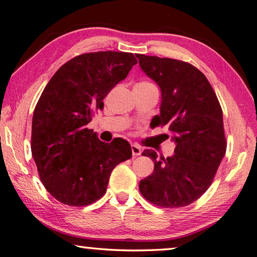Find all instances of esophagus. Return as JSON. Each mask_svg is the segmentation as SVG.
<instances>
[{
    "instance_id": "obj_1",
    "label": "esophagus",
    "mask_w": 257,
    "mask_h": 257,
    "mask_svg": "<svg viewBox=\"0 0 257 257\" xmlns=\"http://www.w3.org/2000/svg\"><path fill=\"white\" fill-rule=\"evenodd\" d=\"M131 150H132V155H133V157H138V156H140L141 155V148L139 146H137V145H132L131 146Z\"/></svg>"
}]
</instances>
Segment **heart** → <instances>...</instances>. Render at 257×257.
Segmentation results:
<instances>
[{
    "mask_svg": "<svg viewBox=\"0 0 257 257\" xmlns=\"http://www.w3.org/2000/svg\"><path fill=\"white\" fill-rule=\"evenodd\" d=\"M139 84H150V83H148V82H142V83H139Z\"/></svg>",
    "mask_w": 257,
    "mask_h": 257,
    "instance_id": "b5f03b06",
    "label": "heart"
}]
</instances>
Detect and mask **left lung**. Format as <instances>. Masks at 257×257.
I'll return each mask as SVG.
<instances>
[{"label": "left lung", "mask_w": 257, "mask_h": 257, "mask_svg": "<svg viewBox=\"0 0 257 257\" xmlns=\"http://www.w3.org/2000/svg\"><path fill=\"white\" fill-rule=\"evenodd\" d=\"M137 58L162 92L161 113L151 120L153 127L168 125L176 145L174 155L167 158L151 149L142 153L155 167L139 189L159 207H183L204 195L225 155L220 102L205 75L188 62L145 54Z\"/></svg>", "instance_id": "left-lung-1"}]
</instances>
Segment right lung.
<instances>
[{"label":"right lung","mask_w":257,"mask_h":257,"mask_svg":"<svg viewBox=\"0 0 257 257\" xmlns=\"http://www.w3.org/2000/svg\"><path fill=\"white\" fill-rule=\"evenodd\" d=\"M133 53H84L57 70L33 115L32 155L43 186L60 203L86 206L107 190L116 165L132 157L121 138L106 144L86 125L137 65Z\"/></svg>","instance_id":"obj_1"}]
</instances>
